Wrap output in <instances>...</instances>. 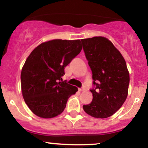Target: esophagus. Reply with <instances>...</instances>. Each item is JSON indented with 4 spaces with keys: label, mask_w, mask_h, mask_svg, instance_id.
I'll list each match as a JSON object with an SVG mask.
<instances>
[{
    "label": "esophagus",
    "mask_w": 148,
    "mask_h": 148,
    "mask_svg": "<svg viewBox=\"0 0 148 148\" xmlns=\"http://www.w3.org/2000/svg\"><path fill=\"white\" fill-rule=\"evenodd\" d=\"M79 91H83V90H84V88H79Z\"/></svg>",
    "instance_id": "1"
}]
</instances>
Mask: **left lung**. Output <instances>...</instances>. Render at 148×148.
<instances>
[{"label":"left lung","instance_id":"8db88e82","mask_svg":"<svg viewBox=\"0 0 148 148\" xmlns=\"http://www.w3.org/2000/svg\"><path fill=\"white\" fill-rule=\"evenodd\" d=\"M92 74V101L84 111L96 118L111 116L127 99L130 74L125 59L113 43L103 37L81 40Z\"/></svg>","mask_w":148,"mask_h":148}]
</instances>
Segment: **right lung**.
<instances>
[{"label":"right lung","instance_id":"right-lung-1","mask_svg":"<svg viewBox=\"0 0 148 148\" xmlns=\"http://www.w3.org/2000/svg\"><path fill=\"white\" fill-rule=\"evenodd\" d=\"M80 40H53L37 47L21 70L23 97L34 114L42 118L60 115L78 88L62 81L64 67L81 52Z\"/></svg>","mask_w":148,"mask_h":148}]
</instances>
